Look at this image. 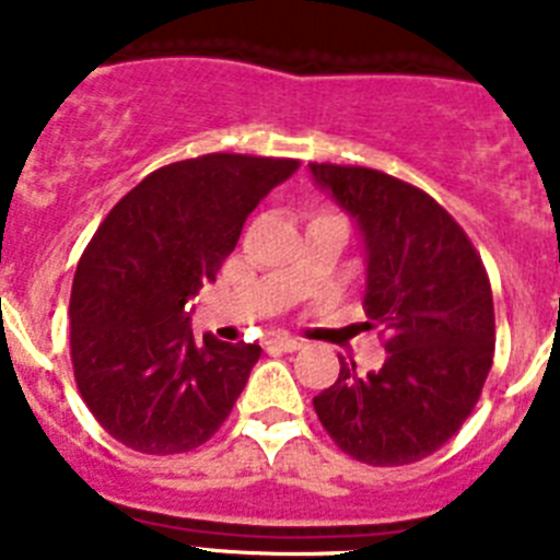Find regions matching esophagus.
<instances>
[{
  "mask_svg": "<svg viewBox=\"0 0 560 560\" xmlns=\"http://www.w3.org/2000/svg\"><path fill=\"white\" fill-rule=\"evenodd\" d=\"M266 345H269V348H277V350H285V353H294V350L303 348V341L291 339V336H271Z\"/></svg>",
  "mask_w": 560,
  "mask_h": 560,
  "instance_id": "obj_1",
  "label": "esophagus"
}]
</instances>
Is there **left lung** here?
Listing matches in <instances>:
<instances>
[{"mask_svg": "<svg viewBox=\"0 0 560 560\" xmlns=\"http://www.w3.org/2000/svg\"><path fill=\"white\" fill-rule=\"evenodd\" d=\"M308 167L359 226L364 328L387 334V361L370 373L341 361L314 409L359 463H418L477 407L497 341L491 283L468 235L432 196L370 167Z\"/></svg>", "mask_w": 560, "mask_h": 560, "instance_id": "8db88e82", "label": "left lung"}]
</instances>
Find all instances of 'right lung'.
I'll return each instance as SVG.
<instances>
[{
	"label": "right lung",
	"mask_w": 560,
	"mask_h": 560,
	"mask_svg": "<svg viewBox=\"0 0 560 560\" xmlns=\"http://www.w3.org/2000/svg\"><path fill=\"white\" fill-rule=\"evenodd\" d=\"M296 160L207 153L148 173L89 241L69 300L78 389L142 454L201 446L244 393L257 345L192 339L187 303L212 283L244 221Z\"/></svg>",
	"instance_id": "obj_1"
}]
</instances>
